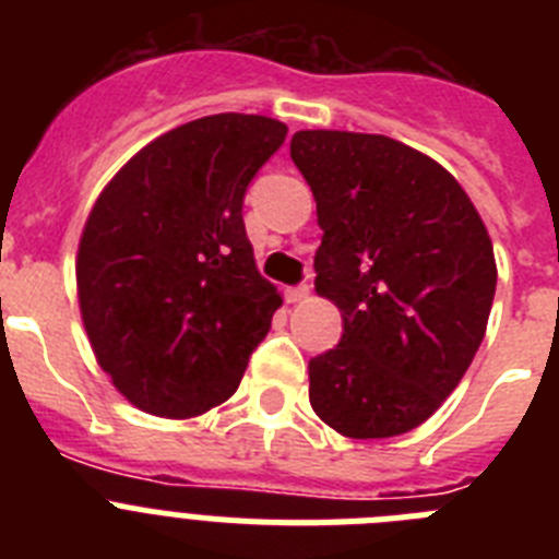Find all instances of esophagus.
Here are the masks:
<instances>
[{
    "instance_id": "34e87169",
    "label": "esophagus",
    "mask_w": 559,
    "mask_h": 559,
    "mask_svg": "<svg viewBox=\"0 0 559 559\" xmlns=\"http://www.w3.org/2000/svg\"><path fill=\"white\" fill-rule=\"evenodd\" d=\"M308 294H310V285L302 283L285 290V299H288L290 305H296V302H302V299H308Z\"/></svg>"
}]
</instances>
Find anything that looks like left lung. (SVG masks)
<instances>
[{
  "label": "left lung",
  "instance_id": "1",
  "mask_svg": "<svg viewBox=\"0 0 559 559\" xmlns=\"http://www.w3.org/2000/svg\"><path fill=\"white\" fill-rule=\"evenodd\" d=\"M313 190L316 294L344 333L310 358V406L349 439L423 426L459 386L487 330L496 254L456 179L392 136L296 131Z\"/></svg>",
  "mask_w": 559,
  "mask_h": 559
}]
</instances>
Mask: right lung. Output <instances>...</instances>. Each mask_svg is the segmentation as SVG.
<instances>
[{"mask_svg":"<svg viewBox=\"0 0 559 559\" xmlns=\"http://www.w3.org/2000/svg\"><path fill=\"white\" fill-rule=\"evenodd\" d=\"M288 126L212 114L162 133L95 201L78 246V302L103 372L156 417H199L235 394L283 305L243 224L254 173Z\"/></svg>","mask_w":559,"mask_h":559,"instance_id":"right-lung-1","label":"right lung"}]
</instances>
